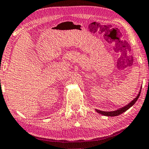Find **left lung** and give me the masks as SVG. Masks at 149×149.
<instances>
[{"instance_id": "1", "label": "left lung", "mask_w": 149, "mask_h": 149, "mask_svg": "<svg viewBox=\"0 0 149 149\" xmlns=\"http://www.w3.org/2000/svg\"><path fill=\"white\" fill-rule=\"evenodd\" d=\"M141 89H142V87H141V89H140V91L139 92V93L136 95V97L134 99V100L130 101V103H128V104L125 105V106L122 107H120V108L116 109V110H114V111H101V110H99V109H95V111L97 112V113L101 114V115H103L105 116H110V117H113V116H119L120 114H122V113H124L126 111L128 110V109H130L131 107L132 106V105L134 104V103L136 102V101L138 99H139L140 95H141Z\"/></svg>"}]
</instances>
